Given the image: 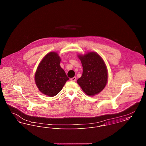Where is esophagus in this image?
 I'll list each match as a JSON object with an SVG mask.
<instances>
[{"label": "esophagus", "mask_w": 146, "mask_h": 146, "mask_svg": "<svg viewBox=\"0 0 146 146\" xmlns=\"http://www.w3.org/2000/svg\"><path fill=\"white\" fill-rule=\"evenodd\" d=\"M70 80L71 81H72V82H75V81L76 80V77H73V78H70Z\"/></svg>", "instance_id": "34e87169"}]
</instances>
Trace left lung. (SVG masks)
Listing matches in <instances>:
<instances>
[{
  "label": "left lung",
  "instance_id": "left-lung-1",
  "mask_svg": "<svg viewBox=\"0 0 146 146\" xmlns=\"http://www.w3.org/2000/svg\"><path fill=\"white\" fill-rule=\"evenodd\" d=\"M83 66V74L76 82L84 93L93 96L104 89L108 82V70L102 58L91 51L78 55Z\"/></svg>",
  "mask_w": 146,
  "mask_h": 146
}]
</instances>
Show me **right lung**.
<instances>
[{
    "mask_svg": "<svg viewBox=\"0 0 146 146\" xmlns=\"http://www.w3.org/2000/svg\"><path fill=\"white\" fill-rule=\"evenodd\" d=\"M61 58L56 52H50L39 63L35 73V83L43 94L53 97L58 94L69 80L60 66Z\"/></svg>",
    "mask_w": 146,
    "mask_h": 146,
    "instance_id": "add662e5",
    "label": "right lung"
}]
</instances>
